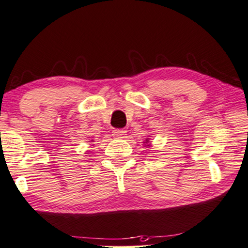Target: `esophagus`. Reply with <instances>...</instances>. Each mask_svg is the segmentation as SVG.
<instances>
[{
	"label": "esophagus",
	"instance_id": "esophagus-1",
	"mask_svg": "<svg viewBox=\"0 0 248 248\" xmlns=\"http://www.w3.org/2000/svg\"><path fill=\"white\" fill-rule=\"evenodd\" d=\"M112 136L117 139H124L127 136V131L124 130V129H114L112 131Z\"/></svg>",
	"mask_w": 248,
	"mask_h": 248
}]
</instances>
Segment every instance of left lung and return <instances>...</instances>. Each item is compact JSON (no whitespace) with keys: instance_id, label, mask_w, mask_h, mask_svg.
Instances as JSON below:
<instances>
[{"instance_id":"left-lung-1","label":"left lung","mask_w":248,"mask_h":248,"mask_svg":"<svg viewBox=\"0 0 248 248\" xmlns=\"http://www.w3.org/2000/svg\"><path fill=\"white\" fill-rule=\"evenodd\" d=\"M143 142H145V146H147V147H150L151 146V141H150L149 138H147L146 141H143Z\"/></svg>"}]
</instances>
